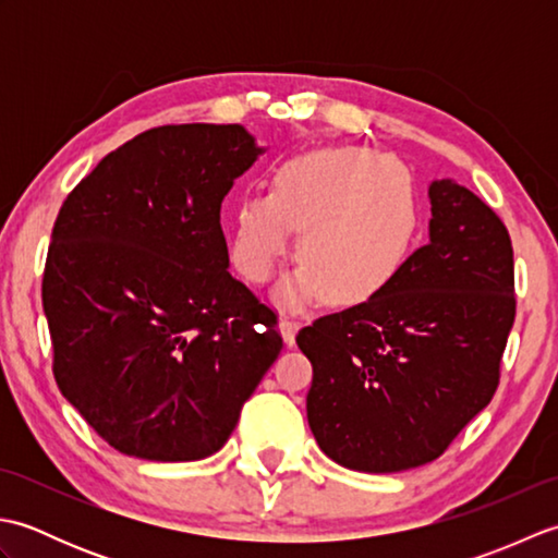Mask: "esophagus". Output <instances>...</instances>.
<instances>
[{"instance_id": "obj_1", "label": "esophagus", "mask_w": 558, "mask_h": 558, "mask_svg": "<svg viewBox=\"0 0 558 558\" xmlns=\"http://www.w3.org/2000/svg\"><path fill=\"white\" fill-rule=\"evenodd\" d=\"M302 328V322L298 316H290V314H286L280 318V330H282V338H286L290 345L294 342V336H298V330Z\"/></svg>"}]
</instances>
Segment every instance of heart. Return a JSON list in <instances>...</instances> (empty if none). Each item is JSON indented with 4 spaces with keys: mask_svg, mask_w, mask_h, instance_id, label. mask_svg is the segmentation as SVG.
Masks as SVG:
<instances>
[{
    "mask_svg": "<svg viewBox=\"0 0 558 558\" xmlns=\"http://www.w3.org/2000/svg\"><path fill=\"white\" fill-rule=\"evenodd\" d=\"M300 232V270L280 300L362 304L390 286L412 252L420 206L400 165L369 148L312 150L282 162L270 196L244 198L232 244L234 264L252 282L272 276Z\"/></svg>",
    "mask_w": 558,
    "mask_h": 558,
    "instance_id": "heart-1",
    "label": "heart"
}]
</instances>
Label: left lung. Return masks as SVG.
<instances>
[{
    "mask_svg": "<svg viewBox=\"0 0 558 558\" xmlns=\"http://www.w3.org/2000/svg\"><path fill=\"white\" fill-rule=\"evenodd\" d=\"M429 198V242L390 286L298 333L314 366L310 426L350 470L436 460L499 388L515 322L511 234L453 180L434 182Z\"/></svg>",
    "mask_w": 558,
    "mask_h": 558,
    "instance_id": "left-lung-1",
    "label": "left lung"
}]
</instances>
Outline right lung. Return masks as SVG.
<instances>
[{"mask_svg":"<svg viewBox=\"0 0 558 558\" xmlns=\"http://www.w3.org/2000/svg\"><path fill=\"white\" fill-rule=\"evenodd\" d=\"M260 148L240 124H165L108 153L59 208L43 272L52 374L124 456L216 453L282 350L230 276L220 204Z\"/></svg>","mask_w":558,"mask_h":558,"instance_id":"1","label":"right lung"}]
</instances>
